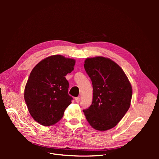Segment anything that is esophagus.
<instances>
[{"instance_id":"esophagus-1","label":"esophagus","mask_w":159,"mask_h":159,"mask_svg":"<svg viewBox=\"0 0 159 159\" xmlns=\"http://www.w3.org/2000/svg\"><path fill=\"white\" fill-rule=\"evenodd\" d=\"M75 102H76L77 103H79V102H80V97L75 98Z\"/></svg>"}]
</instances>
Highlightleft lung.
<instances>
[{"instance_id": "obj_1", "label": "left lung", "mask_w": 159, "mask_h": 159, "mask_svg": "<svg viewBox=\"0 0 159 159\" xmlns=\"http://www.w3.org/2000/svg\"><path fill=\"white\" fill-rule=\"evenodd\" d=\"M84 68L93 85V101L83 111L90 125L98 131L115 127L131 105L132 87L117 64L97 56L85 60Z\"/></svg>"}]
</instances>
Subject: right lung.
Listing matches in <instances>:
<instances>
[{
	"label": "right lung",
	"instance_id": "right-lung-1",
	"mask_svg": "<svg viewBox=\"0 0 159 159\" xmlns=\"http://www.w3.org/2000/svg\"><path fill=\"white\" fill-rule=\"evenodd\" d=\"M75 61L61 55L46 57L32 70L25 89L28 111L36 122L50 126L62 118L73 99L65 76L74 70Z\"/></svg>",
	"mask_w": 159,
	"mask_h": 159
}]
</instances>
